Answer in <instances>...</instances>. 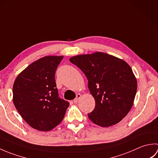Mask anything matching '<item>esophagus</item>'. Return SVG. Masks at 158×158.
<instances>
[{
	"mask_svg": "<svg viewBox=\"0 0 158 158\" xmlns=\"http://www.w3.org/2000/svg\"><path fill=\"white\" fill-rule=\"evenodd\" d=\"M81 95L80 94H77V96H76V98L74 99L73 102H75V103H77V102L79 101V100L80 99V98H81Z\"/></svg>",
	"mask_w": 158,
	"mask_h": 158,
	"instance_id": "1",
	"label": "esophagus"
}]
</instances>
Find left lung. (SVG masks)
<instances>
[{"instance_id": "8db88e82", "label": "left lung", "mask_w": 158, "mask_h": 158, "mask_svg": "<svg viewBox=\"0 0 158 158\" xmlns=\"http://www.w3.org/2000/svg\"><path fill=\"white\" fill-rule=\"evenodd\" d=\"M88 80V88L96 105L88 114L92 122L101 127L115 125L125 117L133 106L137 81L124 60L106 53L71 57Z\"/></svg>"}]
</instances>
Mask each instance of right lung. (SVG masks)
<instances>
[{"mask_svg": "<svg viewBox=\"0 0 158 158\" xmlns=\"http://www.w3.org/2000/svg\"><path fill=\"white\" fill-rule=\"evenodd\" d=\"M62 56H48L32 62L20 73L13 83V102L30 126L50 131L62 122L69 102L59 97L56 70Z\"/></svg>", "mask_w": 158, "mask_h": 158, "instance_id": "obj_1", "label": "right lung"}]
</instances>
